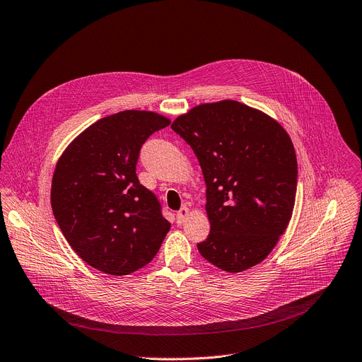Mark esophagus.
<instances>
[{"instance_id":"esophagus-1","label":"esophagus","mask_w":362,"mask_h":362,"mask_svg":"<svg viewBox=\"0 0 362 362\" xmlns=\"http://www.w3.org/2000/svg\"><path fill=\"white\" fill-rule=\"evenodd\" d=\"M188 214H189L188 209H187V207H181V210L177 213V223H178V225H182Z\"/></svg>"}]
</instances>
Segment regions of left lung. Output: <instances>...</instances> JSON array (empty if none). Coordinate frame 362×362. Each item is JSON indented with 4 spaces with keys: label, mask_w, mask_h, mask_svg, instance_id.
Returning a JSON list of instances; mask_svg holds the SVG:
<instances>
[{
    "label": "left lung",
    "mask_w": 362,
    "mask_h": 362,
    "mask_svg": "<svg viewBox=\"0 0 362 362\" xmlns=\"http://www.w3.org/2000/svg\"><path fill=\"white\" fill-rule=\"evenodd\" d=\"M171 127L196 153L207 185L210 233L197 243L202 257L228 272L264 261L296 202L297 159L287 132L232 100L194 107Z\"/></svg>",
    "instance_id": "left-lung-1"
}]
</instances>
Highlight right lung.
<instances>
[{"label": "right lung", "instance_id": "right-lung-1", "mask_svg": "<svg viewBox=\"0 0 362 362\" xmlns=\"http://www.w3.org/2000/svg\"><path fill=\"white\" fill-rule=\"evenodd\" d=\"M152 111L126 110L82 132L59 158L50 203L81 259L111 275L149 264L171 223L155 194L139 182L136 163L148 137L170 126Z\"/></svg>", "mask_w": 362, "mask_h": 362}]
</instances>
